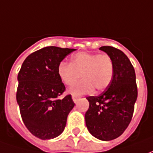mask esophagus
I'll return each instance as SVG.
<instances>
[{"label": "esophagus", "instance_id": "esophagus-1", "mask_svg": "<svg viewBox=\"0 0 153 153\" xmlns=\"http://www.w3.org/2000/svg\"><path fill=\"white\" fill-rule=\"evenodd\" d=\"M72 99H73L74 102L77 103V102L79 99V97L76 96V95H73V96H72Z\"/></svg>", "mask_w": 153, "mask_h": 153}]
</instances>
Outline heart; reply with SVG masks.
I'll list each match as a JSON object with an SVG mask.
<instances>
[{"label": "heart", "mask_w": 153, "mask_h": 153, "mask_svg": "<svg viewBox=\"0 0 153 153\" xmlns=\"http://www.w3.org/2000/svg\"><path fill=\"white\" fill-rule=\"evenodd\" d=\"M115 72L114 61L108 54L79 52L73 56L71 62L60 61L57 74L66 85H71L83 75V79L69 89L73 95L91 93L94 88L101 92L108 88Z\"/></svg>", "instance_id": "b5f03b06"}]
</instances>
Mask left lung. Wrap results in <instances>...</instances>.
Listing matches in <instances>:
<instances>
[{"label": "left lung", "instance_id": "1", "mask_svg": "<svg viewBox=\"0 0 153 153\" xmlns=\"http://www.w3.org/2000/svg\"><path fill=\"white\" fill-rule=\"evenodd\" d=\"M111 56L115 72L111 83L98 96H89L85 113L88 129L95 138L110 141L125 132L131 121L138 97L134 68L127 56L117 48H99Z\"/></svg>", "mask_w": 153, "mask_h": 153}]
</instances>
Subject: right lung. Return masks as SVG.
I'll use <instances>...</instances> for the list:
<instances>
[{"label":"right lung","mask_w":153,"mask_h":153,"mask_svg":"<svg viewBox=\"0 0 153 153\" xmlns=\"http://www.w3.org/2000/svg\"><path fill=\"white\" fill-rule=\"evenodd\" d=\"M74 51L43 47L30 54L19 72L16 100L24 124L37 138L51 139L59 136L74 106L70 94L58 98L65 87L57 74L59 63Z\"/></svg>","instance_id":"1"}]
</instances>
